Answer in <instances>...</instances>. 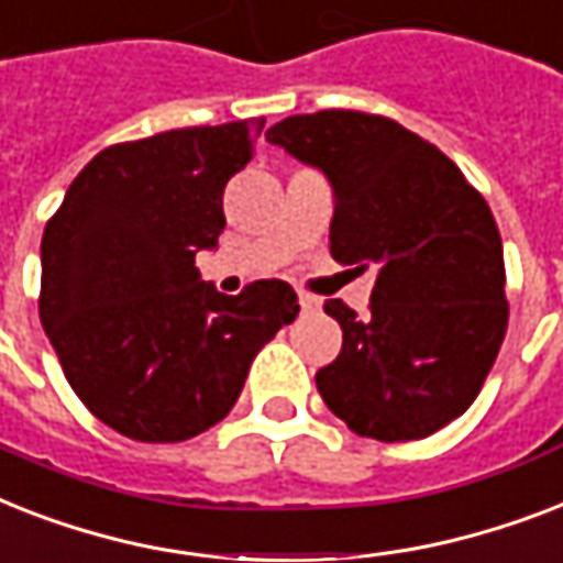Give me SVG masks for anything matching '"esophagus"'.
<instances>
[{
  "mask_svg": "<svg viewBox=\"0 0 563 563\" xmlns=\"http://www.w3.org/2000/svg\"><path fill=\"white\" fill-rule=\"evenodd\" d=\"M299 305H302L305 313H313V310L319 308V299H317V296H310V294H299Z\"/></svg>",
  "mask_w": 563,
  "mask_h": 563,
  "instance_id": "esophagus-1",
  "label": "esophagus"
}]
</instances>
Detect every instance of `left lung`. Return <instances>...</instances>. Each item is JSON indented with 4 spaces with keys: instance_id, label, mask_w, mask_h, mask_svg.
<instances>
[{
    "instance_id": "obj_1",
    "label": "left lung",
    "mask_w": 563,
    "mask_h": 563,
    "mask_svg": "<svg viewBox=\"0 0 563 563\" xmlns=\"http://www.w3.org/2000/svg\"><path fill=\"white\" fill-rule=\"evenodd\" d=\"M267 142L331 179L336 264L377 267L366 317L325 302L343 349L317 372L322 401L377 442L451 424L479 395L509 328L503 241L485 197L439 147L375 112L290 115Z\"/></svg>"
}]
</instances>
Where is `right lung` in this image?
Masks as SVG:
<instances>
[{"label": "right lung", "mask_w": 563, "mask_h": 563, "mask_svg": "<svg viewBox=\"0 0 563 563\" xmlns=\"http://www.w3.org/2000/svg\"><path fill=\"white\" fill-rule=\"evenodd\" d=\"M261 124L103 147L48 218L40 322L84 407L128 439L186 442L218 424L255 354L299 313L282 278L223 296L195 267L227 227L223 188Z\"/></svg>", "instance_id": "right-lung-1"}]
</instances>
